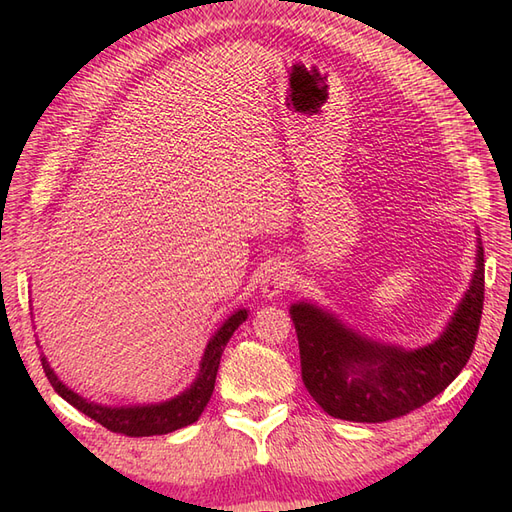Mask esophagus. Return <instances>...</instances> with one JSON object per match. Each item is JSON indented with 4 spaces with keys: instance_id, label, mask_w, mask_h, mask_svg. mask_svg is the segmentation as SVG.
<instances>
[{
    "instance_id": "1",
    "label": "esophagus",
    "mask_w": 512,
    "mask_h": 512,
    "mask_svg": "<svg viewBox=\"0 0 512 512\" xmlns=\"http://www.w3.org/2000/svg\"><path fill=\"white\" fill-rule=\"evenodd\" d=\"M290 284H292V269L282 265V262H277V265H273L265 273V277H262L260 292H262V297L271 301L275 297H280L284 290H288Z\"/></svg>"
}]
</instances>
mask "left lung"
I'll return each mask as SVG.
<instances>
[{"mask_svg":"<svg viewBox=\"0 0 512 512\" xmlns=\"http://www.w3.org/2000/svg\"><path fill=\"white\" fill-rule=\"evenodd\" d=\"M485 301L483 241L476 267L451 320L431 344L404 348L376 342L309 301L290 305L297 329L301 376L316 404L352 423H384L425 406L466 367Z\"/></svg>","mask_w":512,"mask_h":512,"instance_id":"8db88e82","label":"left lung"}]
</instances>
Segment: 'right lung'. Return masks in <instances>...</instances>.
Returning a JSON list of instances; mask_svg holds the SVG:
<instances>
[{
    "instance_id": "1",
    "label": "right lung",
    "mask_w": 512,
    "mask_h": 512,
    "mask_svg": "<svg viewBox=\"0 0 512 512\" xmlns=\"http://www.w3.org/2000/svg\"><path fill=\"white\" fill-rule=\"evenodd\" d=\"M250 312L245 307L232 312L222 327L213 333L209 344L205 348L203 359H200L198 374L188 389L181 391L179 395L170 397L166 401H158V404H136V406H104L89 401L83 395L74 393L70 386L59 380V376L53 371L51 363L46 361V356L40 354V361L44 367V374L49 378L51 386L59 397H64L70 406H74L79 412L94 418L102 427L111 429L115 433H123L130 438H143V436H164V433L177 431L181 427H188L198 421V416L207 408L209 399L215 389V376H218V367L222 352L241 324L247 320ZM40 348V342H36Z\"/></svg>"
}]
</instances>
